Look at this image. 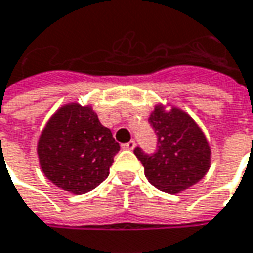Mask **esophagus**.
<instances>
[{
    "label": "esophagus",
    "mask_w": 253,
    "mask_h": 253,
    "mask_svg": "<svg viewBox=\"0 0 253 253\" xmlns=\"http://www.w3.org/2000/svg\"><path fill=\"white\" fill-rule=\"evenodd\" d=\"M134 147H135V142H134V140L128 141V142H126V144H123V148L125 149H133Z\"/></svg>",
    "instance_id": "34e87169"
}]
</instances>
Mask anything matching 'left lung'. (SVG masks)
I'll list each match as a JSON object with an SVG mask.
<instances>
[{"label": "left lung", "instance_id": "obj_1", "mask_svg": "<svg viewBox=\"0 0 253 253\" xmlns=\"http://www.w3.org/2000/svg\"><path fill=\"white\" fill-rule=\"evenodd\" d=\"M148 122L156 135L155 152L147 154L135 147L134 155L149 183L169 194L198 183L209 169L211 149L197 123L174 108L169 112L156 108Z\"/></svg>", "mask_w": 253, "mask_h": 253}]
</instances>
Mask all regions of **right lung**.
I'll use <instances>...</instances> for the list:
<instances>
[{
  "mask_svg": "<svg viewBox=\"0 0 253 253\" xmlns=\"http://www.w3.org/2000/svg\"><path fill=\"white\" fill-rule=\"evenodd\" d=\"M119 149L111 130L101 125L92 109L77 104L55 113L39 140L44 174L56 187L79 195L94 190L109 176Z\"/></svg>",
  "mask_w": 253,
  "mask_h": 253,
  "instance_id": "right-lung-1",
  "label": "right lung"
}]
</instances>
